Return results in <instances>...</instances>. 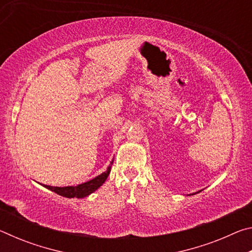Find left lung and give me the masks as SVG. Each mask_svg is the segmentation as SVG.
Returning <instances> with one entry per match:
<instances>
[{"instance_id": "8db88e82", "label": "left lung", "mask_w": 252, "mask_h": 252, "mask_svg": "<svg viewBox=\"0 0 252 252\" xmlns=\"http://www.w3.org/2000/svg\"><path fill=\"white\" fill-rule=\"evenodd\" d=\"M200 191H201V190H200ZM200 191H198V192H200ZM198 192H197V193H198ZM193 194H194V193H193Z\"/></svg>"}]
</instances>
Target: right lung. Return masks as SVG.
Wrapping results in <instances>:
<instances>
[{
  "instance_id": "1",
  "label": "right lung",
  "mask_w": 252,
  "mask_h": 252,
  "mask_svg": "<svg viewBox=\"0 0 252 252\" xmlns=\"http://www.w3.org/2000/svg\"><path fill=\"white\" fill-rule=\"evenodd\" d=\"M112 163H113V160L111 161V163L108 167V169H106V171L102 172L101 174H99V176L95 178H93L90 181L81 183V185L70 186V187H52V186L43 185V187L46 188V189L53 191L55 193H58L59 195H62V197H65V198H78V199L85 198L94 192V191H96L105 182L106 178L109 177Z\"/></svg>"
}]
</instances>
